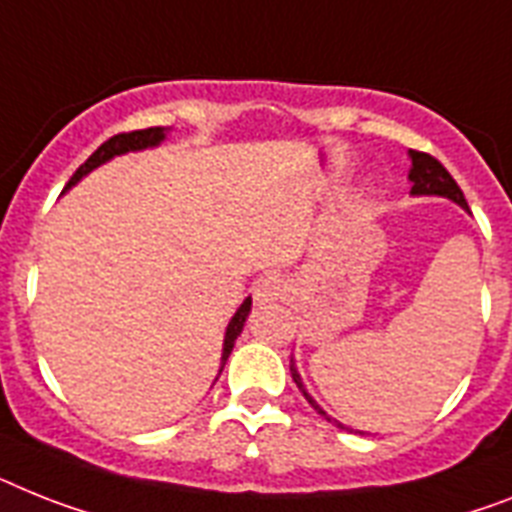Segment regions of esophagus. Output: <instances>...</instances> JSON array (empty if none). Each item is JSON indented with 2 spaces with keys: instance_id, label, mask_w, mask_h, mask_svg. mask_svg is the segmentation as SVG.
<instances>
[{
  "instance_id": "34e87169",
  "label": "esophagus",
  "mask_w": 512,
  "mask_h": 512,
  "mask_svg": "<svg viewBox=\"0 0 512 512\" xmlns=\"http://www.w3.org/2000/svg\"><path fill=\"white\" fill-rule=\"evenodd\" d=\"M287 290V282L282 280V277H264V280L256 282V287H253V298L259 303H269V301H277V298H282Z\"/></svg>"
}]
</instances>
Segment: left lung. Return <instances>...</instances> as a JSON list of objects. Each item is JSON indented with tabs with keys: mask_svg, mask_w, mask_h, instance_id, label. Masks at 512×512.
I'll return each mask as SVG.
<instances>
[{
	"mask_svg": "<svg viewBox=\"0 0 512 512\" xmlns=\"http://www.w3.org/2000/svg\"><path fill=\"white\" fill-rule=\"evenodd\" d=\"M408 159H411V170H408V183H411V196L418 198V196H437V198H447V201H453V204H458L460 209L468 211V204H466V196H463V190L458 188V183L453 180V175L442 167V164L434 159V156L429 154H421V151H408ZM290 374H293V382L298 384V390L303 392V398L308 400V403L314 405L316 413H322L327 421H332L335 426H340V429H348L345 424H340L337 418L329 416L327 411H324L322 405L316 403L311 395H308L306 384H303L301 374H298V366H295V361L290 358ZM363 434V432H358Z\"/></svg>",
	"mask_w": 512,
	"mask_h": 512,
	"instance_id": "1",
	"label": "left lung"
}]
</instances>
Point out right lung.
Listing matches in <instances>:
<instances>
[{"label": "right lung", "mask_w": 512, "mask_h": 512, "mask_svg": "<svg viewBox=\"0 0 512 512\" xmlns=\"http://www.w3.org/2000/svg\"><path fill=\"white\" fill-rule=\"evenodd\" d=\"M167 133H170V128H146V130H133V133L114 135V138H109L107 143H101L99 149L88 156L86 162L80 164L78 170H75V175L70 177V183L65 185V190L75 188V185H78L83 177L91 175L94 170H99L101 164L112 162L114 156L135 154V151H146V149H156V146H162V143L167 141ZM248 314H251V295H248L246 301L240 303V308L235 311V314H232L230 324H227L225 342H222V358H219V361H222L219 363V374H222L227 358H230L232 348H235V340H238L240 332H243V327H246Z\"/></svg>", "instance_id": "add662e5"}]
</instances>
